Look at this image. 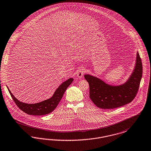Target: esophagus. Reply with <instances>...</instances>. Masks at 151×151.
Here are the masks:
<instances>
[{"mask_svg": "<svg viewBox=\"0 0 151 151\" xmlns=\"http://www.w3.org/2000/svg\"><path fill=\"white\" fill-rule=\"evenodd\" d=\"M86 73V70L84 68H82L81 69H80V70L78 71V73H77V76L79 78H81L83 77V76L84 75L85 73Z\"/></svg>", "mask_w": 151, "mask_h": 151, "instance_id": "obj_1", "label": "esophagus"}]
</instances>
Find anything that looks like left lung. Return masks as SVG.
Returning a JSON list of instances; mask_svg holds the SVG:
<instances>
[{"label": "left lung", "mask_w": 151, "mask_h": 151, "mask_svg": "<svg viewBox=\"0 0 151 151\" xmlns=\"http://www.w3.org/2000/svg\"><path fill=\"white\" fill-rule=\"evenodd\" d=\"M142 73V60L137 52L135 68L124 84L111 86L96 77L85 75V78L89 85L91 101L98 107L106 109H116L131 102L139 90Z\"/></svg>", "instance_id": "1"}]
</instances>
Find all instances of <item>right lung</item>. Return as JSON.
I'll use <instances>...</instances> for the list:
<instances>
[{
    "mask_svg": "<svg viewBox=\"0 0 151 151\" xmlns=\"http://www.w3.org/2000/svg\"><path fill=\"white\" fill-rule=\"evenodd\" d=\"M73 80V78H69L61 84L50 98L35 104H27L19 101L12 94L8 88V89L14 102L21 111L28 115L42 116L49 114L54 111L60 102L67 88L72 83Z\"/></svg>",
    "mask_w": 151,
    "mask_h": 151,
    "instance_id": "add662e5",
    "label": "right lung"
}]
</instances>
